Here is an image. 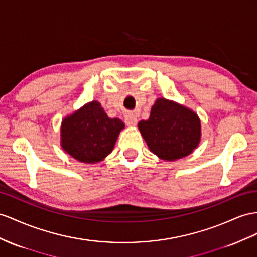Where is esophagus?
<instances>
[{
    "label": "esophagus",
    "instance_id": "1",
    "mask_svg": "<svg viewBox=\"0 0 257 257\" xmlns=\"http://www.w3.org/2000/svg\"><path fill=\"white\" fill-rule=\"evenodd\" d=\"M137 122H138V119H137V116L135 114H128L124 116V123H126L127 126L134 127V126H136Z\"/></svg>",
    "mask_w": 257,
    "mask_h": 257
}]
</instances>
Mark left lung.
Returning <instances> with one entry per match:
<instances>
[{
  "instance_id": "8db88e82",
  "label": "left lung",
  "mask_w": 257,
  "mask_h": 257,
  "mask_svg": "<svg viewBox=\"0 0 257 257\" xmlns=\"http://www.w3.org/2000/svg\"><path fill=\"white\" fill-rule=\"evenodd\" d=\"M151 152L162 160L175 161L192 153L201 139L199 117L185 106L159 98L148 120L138 123Z\"/></svg>"
}]
</instances>
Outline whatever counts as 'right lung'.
I'll list each match as a JSON object with an SVG mask.
<instances>
[{
	"label": "right lung",
	"mask_w": 257,
	"mask_h": 257,
	"mask_svg": "<svg viewBox=\"0 0 257 257\" xmlns=\"http://www.w3.org/2000/svg\"><path fill=\"white\" fill-rule=\"evenodd\" d=\"M123 128L120 119L109 118L101 104L93 101L63 120L62 147L77 161L97 163L113 151Z\"/></svg>",
	"instance_id": "obj_1"
}]
</instances>
